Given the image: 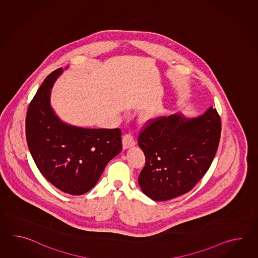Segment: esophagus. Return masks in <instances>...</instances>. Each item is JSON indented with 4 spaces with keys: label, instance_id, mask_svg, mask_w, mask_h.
<instances>
[{
    "label": "esophagus",
    "instance_id": "34e87169",
    "mask_svg": "<svg viewBox=\"0 0 258 258\" xmlns=\"http://www.w3.org/2000/svg\"><path fill=\"white\" fill-rule=\"evenodd\" d=\"M135 145H136V141L132 135L127 134L122 137V148L123 149L133 148Z\"/></svg>",
    "mask_w": 258,
    "mask_h": 258
}]
</instances>
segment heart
<instances>
[{
	"label": "heart",
	"instance_id": "b5f03b06",
	"mask_svg": "<svg viewBox=\"0 0 258 258\" xmlns=\"http://www.w3.org/2000/svg\"><path fill=\"white\" fill-rule=\"evenodd\" d=\"M156 117H157V112L155 110H148L144 113V115L142 116V120L144 122H150V121H154L156 119Z\"/></svg>",
	"mask_w": 258,
	"mask_h": 258
}]
</instances>
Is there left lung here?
<instances>
[{
    "label": "left lung",
    "mask_w": 258,
    "mask_h": 258,
    "mask_svg": "<svg viewBox=\"0 0 258 258\" xmlns=\"http://www.w3.org/2000/svg\"><path fill=\"white\" fill-rule=\"evenodd\" d=\"M220 132V118L212 106L198 117L177 112L152 121L138 137L146 157L138 177L143 192L166 201L189 192L212 163Z\"/></svg>",
    "instance_id": "left-lung-1"
}]
</instances>
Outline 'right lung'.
Returning a JSON list of instances; mask_svg holds the SVG:
<instances>
[{
  "mask_svg": "<svg viewBox=\"0 0 258 258\" xmlns=\"http://www.w3.org/2000/svg\"><path fill=\"white\" fill-rule=\"evenodd\" d=\"M61 74L60 68L46 77L31 100L26 136L41 174L60 191L80 196L96 185L106 165L121 152V132L61 121L50 105L51 88Z\"/></svg>",
  "mask_w": 258,
  "mask_h": 258,
  "instance_id": "add662e5",
  "label": "right lung"
}]
</instances>
